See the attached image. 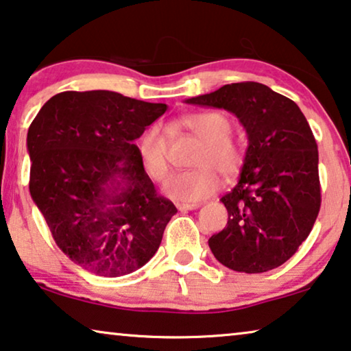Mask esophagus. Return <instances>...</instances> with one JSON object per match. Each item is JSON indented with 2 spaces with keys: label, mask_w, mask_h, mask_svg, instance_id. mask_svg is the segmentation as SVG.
Instances as JSON below:
<instances>
[{
  "label": "esophagus",
  "mask_w": 351,
  "mask_h": 351,
  "mask_svg": "<svg viewBox=\"0 0 351 351\" xmlns=\"http://www.w3.org/2000/svg\"><path fill=\"white\" fill-rule=\"evenodd\" d=\"M198 203H176V208L180 209V211H189V209H197Z\"/></svg>",
  "instance_id": "esophagus-1"
}]
</instances>
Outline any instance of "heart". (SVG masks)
<instances>
[{
  "instance_id": "obj_1",
  "label": "heart",
  "mask_w": 351,
  "mask_h": 351,
  "mask_svg": "<svg viewBox=\"0 0 351 351\" xmlns=\"http://www.w3.org/2000/svg\"><path fill=\"white\" fill-rule=\"evenodd\" d=\"M182 125L202 140L197 149L192 170L180 171L165 182L167 195L182 202L206 198L217 191L219 175H237L244 160L243 146L230 137L232 123L221 112L193 113L182 119ZM140 158L148 173L162 181L169 175L167 160V132L160 124H153L145 130L138 142Z\"/></svg>"
}]
</instances>
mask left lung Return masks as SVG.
Here are the masks:
<instances>
[{
    "label": "left lung",
    "mask_w": 351,
    "mask_h": 351,
    "mask_svg": "<svg viewBox=\"0 0 351 351\" xmlns=\"http://www.w3.org/2000/svg\"><path fill=\"white\" fill-rule=\"evenodd\" d=\"M184 102L227 110L247 134L238 184L221 198L227 227L208 239L214 257L247 274L284 265L309 237L322 203L317 142L306 117L291 99L257 82Z\"/></svg>",
    "instance_id": "8db88e82"
}]
</instances>
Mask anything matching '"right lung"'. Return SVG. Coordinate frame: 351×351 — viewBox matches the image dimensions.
<instances>
[{
  "label": "right lung",
  "mask_w": 351,
  "mask_h": 351,
  "mask_svg": "<svg viewBox=\"0 0 351 351\" xmlns=\"http://www.w3.org/2000/svg\"><path fill=\"white\" fill-rule=\"evenodd\" d=\"M167 108L106 90L64 91L29 125L31 198L58 247L93 274L142 268L178 211L156 192L135 145Z\"/></svg>",
  "instance_id": "right-lung-1"
}]
</instances>
